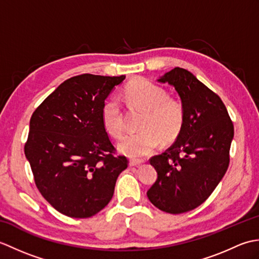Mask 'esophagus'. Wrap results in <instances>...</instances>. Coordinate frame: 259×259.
<instances>
[{
	"mask_svg": "<svg viewBox=\"0 0 259 259\" xmlns=\"http://www.w3.org/2000/svg\"><path fill=\"white\" fill-rule=\"evenodd\" d=\"M142 162H144V160H140V159H130V160H129V164L131 167L138 166V164H140Z\"/></svg>",
	"mask_w": 259,
	"mask_h": 259,
	"instance_id": "34e87169",
	"label": "esophagus"
}]
</instances>
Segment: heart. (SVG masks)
I'll use <instances>...</instances> for the list:
<instances>
[{
    "label": "heart",
    "instance_id": "b5f03b06",
    "mask_svg": "<svg viewBox=\"0 0 259 259\" xmlns=\"http://www.w3.org/2000/svg\"><path fill=\"white\" fill-rule=\"evenodd\" d=\"M125 100L131 107L144 110L140 129L129 134L118 144L121 153L128 157H142L151 152L161 142L174 140L185 122V107L178 99L170 98L163 88L147 79L130 81L123 90ZM101 118L104 129L114 138L124 131L123 113L118 99L110 98L103 103Z\"/></svg>",
    "mask_w": 259,
    "mask_h": 259
}]
</instances>
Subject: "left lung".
Here are the masks:
<instances>
[{"instance_id":"1","label":"left lung","mask_w":259,"mask_h":259,"mask_svg":"<svg viewBox=\"0 0 259 259\" xmlns=\"http://www.w3.org/2000/svg\"><path fill=\"white\" fill-rule=\"evenodd\" d=\"M158 82L175 87L185 122L174 145L149 160L158 178L147 196L162 211L183 213L200 206L226 174L234 124L222 99L189 71L175 68Z\"/></svg>"}]
</instances>
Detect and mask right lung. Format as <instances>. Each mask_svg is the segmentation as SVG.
I'll return each instance as SVG.
<instances>
[{
  "label": "right lung",
  "instance_id": "obj_1",
  "mask_svg": "<svg viewBox=\"0 0 259 259\" xmlns=\"http://www.w3.org/2000/svg\"><path fill=\"white\" fill-rule=\"evenodd\" d=\"M124 75L65 80L30 120L24 146L41 195L65 216L89 218L111 200L128 159L115 156L101 118L104 100Z\"/></svg>",
  "mask_w": 259,
  "mask_h": 259
}]
</instances>
